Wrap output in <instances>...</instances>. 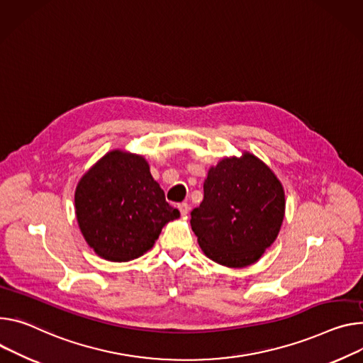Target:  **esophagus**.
I'll list each match as a JSON object with an SVG mask.
<instances>
[{"instance_id":"obj_1","label":"esophagus","mask_w":363,"mask_h":363,"mask_svg":"<svg viewBox=\"0 0 363 363\" xmlns=\"http://www.w3.org/2000/svg\"><path fill=\"white\" fill-rule=\"evenodd\" d=\"M178 208H179V211H181V214H182V216H186V214H188V211H189V207H188V204H186V203H181V204H178Z\"/></svg>"}]
</instances>
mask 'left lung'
Wrapping results in <instances>:
<instances>
[{"mask_svg": "<svg viewBox=\"0 0 363 363\" xmlns=\"http://www.w3.org/2000/svg\"><path fill=\"white\" fill-rule=\"evenodd\" d=\"M284 214L282 184L268 164L245 152L208 169L204 200L191 211V227L206 256L245 268L275 242Z\"/></svg>", "mask_w": 363, "mask_h": 363, "instance_id": "1", "label": "left lung"}]
</instances>
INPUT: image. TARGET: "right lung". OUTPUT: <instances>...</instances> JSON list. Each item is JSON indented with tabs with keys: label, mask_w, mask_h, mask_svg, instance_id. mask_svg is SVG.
I'll return each instance as SVG.
<instances>
[{
	"label": "right lung",
	"mask_w": 363,
	"mask_h": 363,
	"mask_svg": "<svg viewBox=\"0 0 363 363\" xmlns=\"http://www.w3.org/2000/svg\"><path fill=\"white\" fill-rule=\"evenodd\" d=\"M75 213L88 246L106 260L128 262L153 247L179 211L164 200L142 155L111 150L81 178Z\"/></svg>",
	"instance_id": "1"
}]
</instances>
